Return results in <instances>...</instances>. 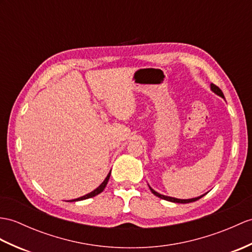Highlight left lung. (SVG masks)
I'll use <instances>...</instances> for the list:
<instances>
[{
  "mask_svg": "<svg viewBox=\"0 0 252 252\" xmlns=\"http://www.w3.org/2000/svg\"><path fill=\"white\" fill-rule=\"evenodd\" d=\"M210 88H212V90H213V91L216 93V94H218V95H220L221 97H223V98H224L223 93H222V91L220 90V88H219V87H217V86H216V85L212 84V85H210ZM149 188H150V187H149ZM150 190H151V192H153L156 196H158V197L162 198V200H166V201H169V202H174V203H181V204H186V203L195 202V201H197V200H200V198H201L203 195H205V194H203V195L198 196V197H194V198H189V200H180V198H175V197H171V196L162 195V194H160V193L156 192L154 189H151V188H150Z\"/></svg>",
  "mask_w": 252,
  "mask_h": 252,
  "instance_id": "obj_1",
  "label": "left lung"
}]
</instances>
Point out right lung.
<instances>
[{
	"label": "right lung",
	"mask_w": 252,
	"mask_h": 252,
	"mask_svg": "<svg viewBox=\"0 0 252 252\" xmlns=\"http://www.w3.org/2000/svg\"><path fill=\"white\" fill-rule=\"evenodd\" d=\"M109 177H110V172L108 173L107 177L105 178V180L103 181V183H102L101 185H99V186L97 187V188H96L95 190H93L92 192L88 193V194H86V195H84V196H81V197H78V198H75V200H72V201H69V202H75V201L86 200V198H90V197H93V196H95V195L99 194V193H101V192L105 189V187H106V185H107V183H108V180H109Z\"/></svg>",
	"instance_id": "right-lung-1"
}]
</instances>
